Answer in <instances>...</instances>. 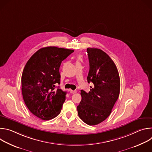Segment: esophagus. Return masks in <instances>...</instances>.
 Instances as JSON below:
<instances>
[{"instance_id":"obj_1","label":"esophagus","mask_w":152,"mask_h":152,"mask_svg":"<svg viewBox=\"0 0 152 152\" xmlns=\"http://www.w3.org/2000/svg\"><path fill=\"white\" fill-rule=\"evenodd\" d=\"M70 92L72 94H75V93H77V91L76 90H70Z\"/></svg>"}]
</instances>
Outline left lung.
<instances>
[{
	"mask_svg": "<svg viewBox=\"0 0 152 152\" xmlns=\"http://www.w3.org/2000/svg\"><path fill=\"white\" fill-rule=\"evenodd\" d=\"M90 70L88 82H92L90 91H80L82 100L77 106L80 118L88 125H96L110 116L117 100L120 80L114 61L105 52L88 48Z\"/></svg>",
	"mask_w": 152,
	"mask_h": 152,
	"instance_id": "left-lung-1",
	"label": "left lung"
}]
</instances>
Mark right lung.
Returning a JSON list of instances; mask_svg holds the SVG:
<instances>
[{"instance_id":"right-lung-1","label":"right lung","mask_w":152,"mask_h":152,"mask_svg":"<svg viewBox=\"0 0 152 152\" xmlns=\"http://www.w3.org/2000/svg\"><path fill=\"white\" fill-rule=\"evenodd\" d=\"M73 50L55 46L43 48L28 60L21 76V92L29 110L43 120L56 117L66 100V92L58 87L59 67Z\"/></svg>"}]
</instances>
